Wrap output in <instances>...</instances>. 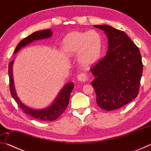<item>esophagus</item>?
<instances>
[{
    "label": "esophagus",
    "instance_id": "34e87169",
    "mask_svg": "<svg viewBox=\"0 0 151 151\" xmlns=\"http://www.w3.org/2000/svg\"><path fill=\"white\" fill-rule=\"evenodd\" d=\"M88 76L86 75L85 73H81L80 75H78L77 79L78 81L81 82V83H84V82H86V81H88Z\"/></svg>",
    "mask_w": 151,
    "mask_h": 151
}]
</instances>
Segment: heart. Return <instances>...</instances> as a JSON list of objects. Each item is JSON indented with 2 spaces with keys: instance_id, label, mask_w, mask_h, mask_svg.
<instances>
[{
  "instance_id": "obj_1",
  "label": "heart",
  "mask_w": 151,
  "mask_h": 151,
  "mask_svg": "<svg viewBox=\"0 0 151 151\" xmlns=\"http://www.w3.org/2000/svg\"><path fill=\"white\" fill-rule=\"evenodd\" d=\"M61 49L66 57L77 55L78 65L83 68H89L100 58L102 40L100 35L94 30L86 32L73 31L63 39Z\"/></svg>"
}]
</instances>
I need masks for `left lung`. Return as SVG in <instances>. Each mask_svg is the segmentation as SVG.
Masks as SVG:
<instances>
[{"label":"left lung","instance_id":"left-lung-1","mask_svg":"<svg viewBox=\"0 0 151 151\" xmlns=\"http://www.w3.org/2000/svg\"><path fill=\"white\" fill-rule=\"evenodd\" d=\"M108 37L106 56L91 69V85L101 109L112 111L132 101L139 94L142 73L140 51L126 33L109 25H94Z\"/></svg>","mask_w":151,"mask_h":151}]
</instances>
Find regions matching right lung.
Segmentation results:
<instances>
[{"label":"right lung","instance_id":"add662e5","mask_svg":"<svg viewBox=\"0 0 151 151\" xmlns=\"http://www.w3.org/2000/svg\"><path fill=\"white\" fill-rule=\"evenodd\" d=\"M52 32L50 29H46L43 30H39L32 33L31 35L28 36L23 40H22L17 46L16 49L14 51L13 54H16L18 51L22 48L26 47L27 45L30 44L35 40H42L48 39L52 37ZM14 60L11 61L9 65V85L10 91L11 95L14 101L17 102L18 105L23 111L25 113L39 121H52L58 118L65 110L67 107L69 103V98L71 92L74 88V84L73 82L68 83L64 85L62 89L58 93L56 99L52 102L50 106L46 107L45 109H35L27 106L26 104L22 103V101L17 96V94L14 88L13 75H12V65Z\"/></svg>","mask_w":151,"mask_h":151}]
</instances>
